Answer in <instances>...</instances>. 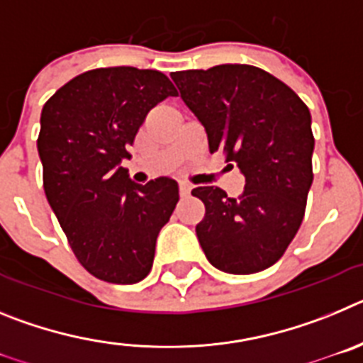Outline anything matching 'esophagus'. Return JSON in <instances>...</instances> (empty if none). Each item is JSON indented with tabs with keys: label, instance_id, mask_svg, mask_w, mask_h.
<instances>
[{
	"label": "esophagus",
	"instance_id": "1",
	"mask_svg": "<svg viewBox=\"0 0 363 363\" xmlns=\"http://www.w3.org/2000/svg\"><path fill=\"white\" fill-rule=\"evenodd\" d=\"M191 184H187V182H182V184H179V196L182 198H185V196H189V194H191Z\"/></svg>",
	"mask_w": 363,
	"mask_h": 363
}]
</instances>
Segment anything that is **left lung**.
<instances>
[{
	"label": "left lung",
	"mask_w": 363,
	"mask_h": 363,
	"mask_svg": "<svg viewBox=\"0 0 363 363\" xmlns=\"http://www.w3.org/2000/svg\"><path fill=\"white\" fill-rule=\"evenodd\" d=\"M171 78L205 127L211 152L225 150L245 176L238 198L220 187L192 189L205 205L196 225L205 256L229 274L271 267L296 236L313 184L309 108L284 82L252 65L179 70Z\"/></svg>",
	"instance_id": "8db88e82"
}]
</instances>
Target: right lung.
Listing matches in <instances>:
<instances>
[{
    "instance_id": "add662e5",
    "label": "right lung",
    "mask_w": 363,
    "mask_h": 363,
    "mask_svg": "<svg viewBox=\"0 0 363 363\" xmlns=\"http://www.w3.org/2000/svg\"><path fill=\"white\" fill-rule=\"evenodd\" d=\"M174 85L160 70L108 67L79 74L43 105L38 152L43 189L79 264L108 284H138L179 200L160 176L134 184L121 167L152 107Z\"/></svg>"
}]
</instances>
